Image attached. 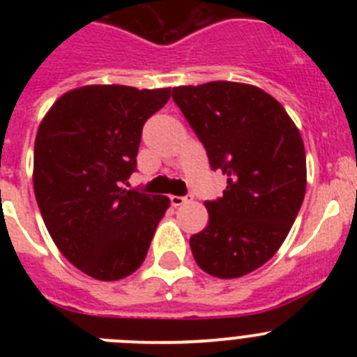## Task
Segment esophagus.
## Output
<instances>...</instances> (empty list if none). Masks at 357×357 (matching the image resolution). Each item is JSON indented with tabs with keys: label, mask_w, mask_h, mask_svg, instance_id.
Instances as JSON below:
<instances>
[{
	"label": "esophagus",
	"mask_w": 357,
	"mask_h": 357,
	"mask_svg": "<svg viewBox=\"0 0 357 357\" xmlns=\"http://www.w3.org/2000/svg\"><path fill=\"white\" fill-rule=\"evenodd\" d=\"M169 200H172V206L178 207V206H184V204H188V202L191 200V197H189V195H185V197H176V195H173V197H169Z\"/></svg>",
	"instance_id": "34e87169"
}]
</instances>
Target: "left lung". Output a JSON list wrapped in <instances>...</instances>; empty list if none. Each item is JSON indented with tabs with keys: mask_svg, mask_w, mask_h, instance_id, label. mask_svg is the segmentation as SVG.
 <instances>
[{
	"mask_svg": "<svg viewBox=\"0 0 357 357\" xmlns=\"http://www.w3.org/2000/svg\"><path fill=\"white\" fill-rule=\"evenodd\" d=\"M173 102L227 189L207 200L209 223L191 236L198 266L218 279L247 275L284 243L305 195V151L284 107L238 82L173 87Z\"/></svg>",
	"mask_w": 357,
	"mask_h": 357,
	"instance_id": "1",
	"label": "left lung"
}]
</instances>
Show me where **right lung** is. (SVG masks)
I'll return each mask as SVG.
<instances>
[{
    "mask_svg": "<svg viewBox=\"0 0 357 357\" xmlns=\"http://www.w3.org/2000/svg\"><path fill=\"white\" fill-rule=\"evenodd\" d=\"M172 89L85 85L44 116L33 150V191L66 259L98 280L134 273L169 198L125 189L137 168L141 132Z\"/></svg>",
    "mask_w": 357,
    "mask_h": 357,
    "instance_id": "right-lung-1",
    "label": "right lung"
}]
</instances>
